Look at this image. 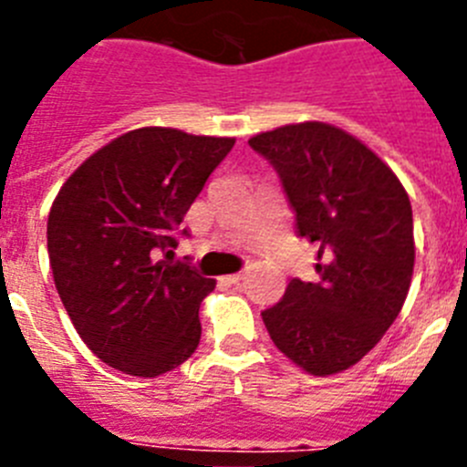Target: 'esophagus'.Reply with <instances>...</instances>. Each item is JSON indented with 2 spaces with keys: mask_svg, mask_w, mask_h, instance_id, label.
<instances>
[{
  "mask_svg": "<svg viewBox=\"0 0 467 467\" xmlns=\"http://www.w3.org/2000/svg\"><path fill=\"white\" fill-rule=\"evenodd\" d=\"M243 278H245V274H231V275H224V283L226 285H241Z\"/></svg>",
  "mask_w": 467,
  "mask_h": 467,
  "instance_id": "1",
  "label": "esophagus"
}]
</instances>
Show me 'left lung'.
<instances>
[{"mask_svg":"<svg viewBox=\"0 0 467 467\" xmlns=\"http://www.w3.org/2000/svg\"><path fill=\"white\" fill-rule=\"evenodd\" d=\"M247 142L278 171L296 234L320 247V280L292 278L283 299L262 313L264 325L304 372H344L381 341L410 292V196L365 142L332 123H290Z\"/></svg>","mask_w":467,"mask_h":467,"instance_id":"8db88e82","label":"left lung"}]
</instances>
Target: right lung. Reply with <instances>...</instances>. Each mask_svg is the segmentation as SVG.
<instances>
[{"label": "right lung", "mask_w": 467, "mask_h": 467, "mask_svg": "<svg viewBox=\"0 0 467 467\" xmlns=\"http://www.w3.org/2000/svg\"><path fill=\"white\" fill-rule=\"evenodd\" d=\"M236 138L177 128L128 130L90 154L48 213V259L63 306L95 356L130 377L182 365L201 341V301L214 290L177 247L184 214Z\"/></svg>", "instance_id": "right-lung-1"}]
</instances>
